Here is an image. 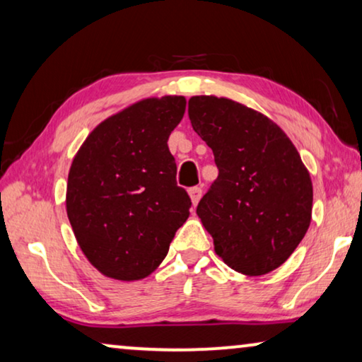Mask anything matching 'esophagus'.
Listing matches in <instances>:
<instances>
[{"label": "esophagus", "mask_w": 362, "mask_h": 362, "mask_svg": "<svg viewBox=\"0 0 362 362\" xmlns=\"http://www.w3.org/2000/svg\"><path fill=\"white\" fill-rule=\"evenodd\" d=\"M188 193H190V198H192L193 205H197V203L200 202V198H202L203 188H202V187H192L190 190H188Z\"/></svg>", "instance_id": "esophagus-1"}]
</instances>
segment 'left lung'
Returning a JSON list of instances; mask_svg holds the SVG:
<instances>
[{
  "label": "left lung",
  "mask_w": 362,
  "mask_h": 362,
  "mask_svg": "<svg viewBox=\"0 0 362 362\" xmlns=\"http://www.w3.org/2000/svg\"><path fill=\"white\" fill-rule=\"evenodd\" d=\"M188 118L218 167L197 206L216 254L246 276L282 266L308 230L313 203L292 141L267 116L228 98L192 96Z\"/></svg>",
  "instance_id": "8db88e82"
}]
</instances>
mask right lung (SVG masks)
<instances>
[{
	"label": "right lung",
	"instance_id": "1",
	"mask_svg": "<svg viewBox=\"0 0 362 362\" xmlns=\"http://www.w3.org/2000/svg\"><path fill=\"white\" fill-rule=\"evenodd\" d=\"M185 105L183 96L137 101L96 126L75 156L67 215L80 249L106 277L149 276L190 215L167 146Z\"/></svg>",
	"mask_w": 362,
	"mask_h": 362
}]
</instances>
